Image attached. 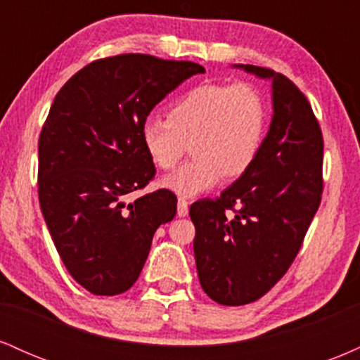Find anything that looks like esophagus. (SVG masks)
<instances>
[{"label": "esophagus", "mask_w": 360, "mask_h": 360, "mask_svg": "<svg viewBox=\"0 0 360 360\" xmlns=\"http://www.w3.org/2000/svg\"><path fill=\"white\" fill-rule=\"evenodd\" d=\"M188 212H189L188 200H184V198H179V200H177V214H179V217H186Z\"/></svg>", "instance_id": "34e87169"}]
</instances>
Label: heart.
<instances>
[{"label": "heart", "mask_w": 360, "mask_h": 360, "mask_svg": "<svg viewBox=\"0 0 360 360\" xmlns=\"http://www.w3.org/2000/svg\"><path fill=\"white\" fill-rule=\"evenodd\" d=\"M266 131V103L250 82H206L179 98L169 118L148 117L140 128L143 148L162 171L174 169L188 146L193 159L166 179L183 196L237 179L257 159Z\"/></svg>", "instance_id": "b5f03b06"}]
</instances>
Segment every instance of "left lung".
Wrapping results in <instances>:
<instances>
[{
    "instance_id": "obj_1",
    "label": "left lung",
    "mask_w": 360,
    "mask_h": 360,
    "mask_svg": "<svg viewBox=\"0 0 360 360\" xmlns=\"http://www.w3.org/2000/svg\"><path fill=\"white\" fill-rule=\"evenodd\" d=\"M240 68L272 79L271 128L245 174L189 208L201 288L226 307L257 301L286 274L323 193V135L307 96L272 69Z\"/></svg>"
}]
</instances>
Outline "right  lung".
Listing matches in <instances>:
<instances>
[{
  "mask_svg": "<svg viewBox=\"0 0 360 360\" xmlns=\"http://www.w3.org/2000/svg\"><path fill=\"white\" fill-rule=\"evenodd\" d=\"M189 60L147 53L98 59L62 86L39 139V201L65 269L93 295L125 292L139 279L152 237L176 217L177 198L157 189L140 128L181 82L203 74Z\"/></svg>",
  "mask_w": 360,
  "mask_h": 360,
  "instance_id": "add662e5",
  "label": "right lung"
}]
</instances>
